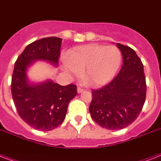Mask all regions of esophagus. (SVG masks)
Here are the masks:
<instances>
[{
  "label": "esophagus",
  "mask_w": 161,
  "mask_h": 161,
  "mask_svg": "<svg viewBox=\"0 0 161 161\" xmlns=\"http://www.w3.org/2000/svg\"><path fill=\"white\" fill-rule=\"evenodd\" d=\"M84 92V89L81 88V87H78V88H77V92H78V93H80V92Z\"/></svg>",
  "instance_id": "obj_1"
}]
</instances>
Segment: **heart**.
<instances>
[{"instance_id":"obj_1","label":"heart","mask_w":161,"mask_h":161,"mask_svg":"<svg viewBox=\"0 0 161 161\" xmlns=\"http://www.w3.org/2000/svg\"><path fill=\"white\" fill-rule=\"evenodd\" d=\"M122 62V53L116 46L89 44L80 46L64 55V69L73 75L83 73L86 84L99 86L113 79Z\"/></svg>"}]
</instances>
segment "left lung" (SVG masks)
<instances>
[{
    "label": "left lung",
    "mask_w": 161,
    "mask_h": 161,
    "mask_svg": "<svg viewBox=\"0 0 161 161\" xmlns=\"http://www.w3.org/2000/svg\"><path fill=\"white\" fill-rule=\"evenodd\" d=\"M123 64L117 76L108 85L92 90L89 112L92 119L103 128L122 129L139 117L146 97L144 65L135 51L117 43Z\"/></svg>",
    "instance_id": "1"
}]
</instances>
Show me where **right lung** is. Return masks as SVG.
Returning a JSON list of instances; mask_svg holds the SVG:
<instances>
[{
  "label": "right lung",
  "mask_w": 161,
  "mask_h": 161,
  "mask_svg": "<svg viewBox=\"0 0 161 161\" xmlns=\"http://www.w3.org/2000/svg\"><path fill=\"white\" fill-rule=\"evenodd\" d=\"M62 38H41L25 48L15 62L12 95L19 116L25 123L40 131H50L65 118L69 102L76 96V86H60L52 80L31 84L27 69L36 60H46L58 66Z\"/></svg>",
  "instance_id": "1"
}]
</instances>
